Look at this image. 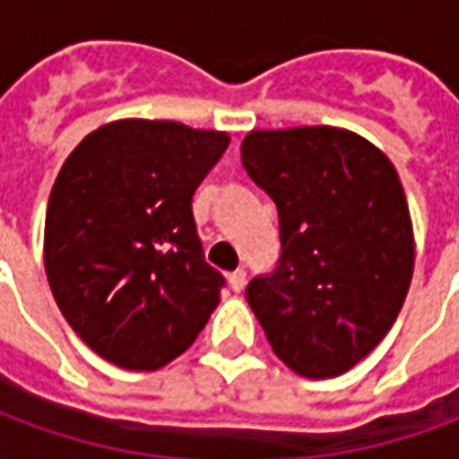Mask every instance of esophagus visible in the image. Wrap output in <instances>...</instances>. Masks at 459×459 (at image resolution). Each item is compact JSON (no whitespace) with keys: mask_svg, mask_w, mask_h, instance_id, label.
<instances>
[{"mask_svg":"<svg viewBox=\"0 0 459 459\" xmlns=\"http://www.w3.org/2000/svg\"><path fill=\"white\" fill-rule=\"evenodd\" d=\"M245 284H247V272L245 270H235L230 274V287H232V292H242Z\"/></svg>","mask_w":459,"mask_h":459,"instance_id":"esophagus-1","label":"esophagus"}]
</instances>
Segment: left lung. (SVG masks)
Instances as JSON below:
<instances>
[{"label":"left lung","instance_id":"8db88e82","mask_svg":"<svg viewBox=\"0 0 459 459\" xmlns=\"http://www.w3.org/2000/svg\"><path fill=\"white\" fill-rule=\"evenodd\" d=\"M249 179L277 204L280 260L247 284L274 355L302 377H337L368 357L403 309L412 222L393 162L337 127L249 132Z\"/></svg>","mask_w":459,"mask_h":459}]
</instances>
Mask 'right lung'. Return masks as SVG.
<instances>
[{
    "mask_svg": "<svg viewBox=\"0 0 459 459\" xmlns=\"http://www.w3.org/2000/svg\"><path fill=\"white\" fill-rule=\"evenodd\" d=\"M227 144L224 132L122 119L82 139L56 175L47 280L72 330L117 368H164L220 302L192 195Z\"/></svg>",
    "mask_w": 459,
    "mask_h": 459,
    "instance_id": "obj_1",
    "label": "right lung"
}]
</instances>
